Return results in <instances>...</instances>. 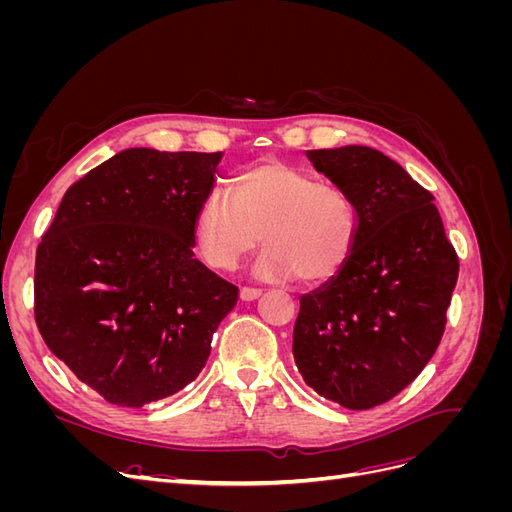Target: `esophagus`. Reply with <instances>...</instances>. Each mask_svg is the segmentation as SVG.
<instances>
[{"mask_svg": "<svg viewBox=\"0 0 512 512\" xmlns=\"http://www.w3.org/2000/svg\"><path fill=\"white\" fill-rule=\"evenodd\" d=\"M262 294V290L260 288H252V286H243L241 288V292H239V297H241V301H254V299H258Z\"/></svg>", "mask_w": 512, "mask_h": 512, "instance_id": "esophagus-1", "label": "esophagus"}]
</instances>
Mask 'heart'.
I'll return each mask as SVG.
<instances>
[{
	"mask_svg": "<svg viewBox=\"0 0 512 512\" xmlns=\"http://www.w3.org/2000/svg\"><path fill=\"white\" fill-rule=\"evenodd\" d=\"M356 237L359 211L344 188L277 160L241 170L232 194L209 190L194 218L196 252L211 269H237L262 241L256 273L275 282L297 277L305 286L335 280Z\"/></svg>",
	"mask_w": 512,
	"mask_h": 512,
	"instance_id": "1",
	"label": "heart"
}]
</instances>
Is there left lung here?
Returning <instances> with one entry per match:
<instances>
[{
  "label": "left lung",
  "instance_id": "obj_1",
  "mask_svg": "<svg viewBox=\"0 0 512 512\" xmlns=\"http://www.w3.org/2000/svg\"><path fill=\"white\" fill-rule=\"evenodd\" d=\"M359 211L344 271L305 294L292 354L309 389L369 410L406 389L440 346L459 275L433 196L384 153L350 145L307 151Z\"/></svg>",
  "mask_w": 512,
  "mask_h": 512
}]
</instances>
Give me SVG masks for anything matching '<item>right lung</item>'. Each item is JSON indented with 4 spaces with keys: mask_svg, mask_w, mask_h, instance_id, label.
Segmentation results:
<instances>
[{
    "mask_svg": "<svg viewBox=\"0 0 512 512\" xmlns=\"http://www.w3.org/2000/svg\"><path fill=\"white\" fill-rule=\"evenodd\" d=\"M220 151L128 149L72 183L36 250L44 344L108 404L143 408L205 367L239 288L194 258Z\"/></svg>",
    "mask_w": 512,
    "mask_h": 512,
    "instance_id": "right-lung-1",
    "label": "right lung"
}]
</instances>
